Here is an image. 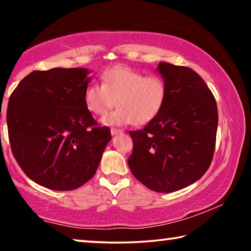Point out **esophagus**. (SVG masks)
Here are the masks:
<instances>
[{"instance_id": "obj_1", "label": "esophagus", "mask_w": 251, "mask_h": 251, "mask_svg": "<svg viewBox=\"0 0 251 251\" xmlns=\"http://www.w3.org/2000/svg\"><path fill=\"white\" fill-rule=\"evenodd\" d=\"M122 129H118V128H112L110 129V133H112V135H117V134H121L122 133Z\"/></svg>"}]
</instances>
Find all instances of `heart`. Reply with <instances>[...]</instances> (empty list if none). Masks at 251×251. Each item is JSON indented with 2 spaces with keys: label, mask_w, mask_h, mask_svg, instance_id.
I'll use <instances>...</instances> for the list:
<instances>
[{
  "label": "heart",
  "mask_w": 251,
  "mask_h": 251,
  "mask_svg": "<svg viewBox=\"0 0 251 251\" xmlns=\"http://www.w3.org/2000/svg\"><path fill=\"white\" fill-rule=\"evenodd\" d=\"M100 79L101 86L90 83L85 88L84 103L92 114L104 116L116 100L118 107L101 121L105 125L148 124L167 99V85L160 76H145L128 66H114Z\"/></svg>",
  "instance_id": "heart-1"
}]
</instances>
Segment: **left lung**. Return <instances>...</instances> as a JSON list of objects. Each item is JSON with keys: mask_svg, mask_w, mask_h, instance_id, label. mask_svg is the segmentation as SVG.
Instances as JSON below:
<instances>
[{"mask_svg": "<svg viewBox=\"0 0 251 251\" xmlns=\"http://www.w3.org/2000/svg\"><path fill=\"white\" fill-rule=\"evenodd\" d=\"M157 71L167 85V99L158 116L129 131L134 146L127 161L147 188L172 193L194 184L209 168L218 110L205 80L192 69L160 62Z\"/></svg>", "mask_w": 251, "mask_h": 251, "instance_id": "obj_1", "label": "left lung"}]
</instances>
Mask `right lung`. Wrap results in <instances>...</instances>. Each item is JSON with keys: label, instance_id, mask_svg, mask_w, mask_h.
Returning <instances> with one entry per match:
<instances>
[{"label": "right lung", "instance_id": "add662e5", "mask_svg": "<svg viewBox=\"0 0 251 251\" xmlns=\"http://www.w3.org/2000/svg\"><path fill=\"white\" fill-rule=\"evenodd\" d=\"M87 69L34 71L10 96L11 150L29 179L53 190H73L95 175L112 135L97 127L84 103Z\"/></svg>", "mask_w": 251, "mask_h": 251}]
</instances>
